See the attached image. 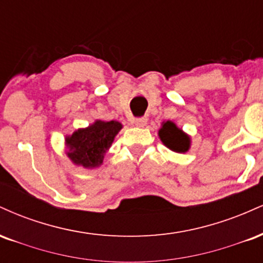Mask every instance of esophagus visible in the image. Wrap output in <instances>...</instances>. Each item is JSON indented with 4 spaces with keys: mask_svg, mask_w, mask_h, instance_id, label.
<instances>
[{
    "mask_svg": "<svg viewBox=\"0 0 263 263\" xmlns=\"http://www.w3.org/2000/svg\"><path fill=\"white\" fill-rule=\"evenodd\" d=\"M135 125L138 127H144L147 125V119L146 117H140V119L135 120Z\"/></svg>",
    "mask_w": 263,
    "mask_h": 263,
    "instance_id": "esophagus-1",
    "label": "esophagus"
}]
</instances>
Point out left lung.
Wrapping results in <instances>:
<instances>
[{
  "mask_svg": "<svg viewBox=\"0 0 263 263\" xmlns=\"http://www.w3.org/2000/svg\"><path fill=\"white\" fill-rule=\"evenodd\" d=\"M158 136L162 143L173 152L185 153L190 149V144H192L190 136L186 135L182 128L178 127L173 121L168 120V121L162 122Z\"/></svg>",
  "mask_w": 263,
  "mask_h": 263,
  "instance_id": "left-lung-1",
  "label": "left lung"
}]
</instances>
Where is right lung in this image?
I'll return each mask as SVG.
<instances>
[{"label":"right lung","mask_w":263,"mask_h":263,"mask_svg":"<svg viewBox=\"0 0 263 263\" xmlns=\"http://www.w3.org/2000/svg\"><path fill=\"white\" fill-rule=\"evenodd\" d=\"M121 128L119 121L95 120L87 127L78 128L71 135L65 136V155L78 167L85 170L100 167Z\"/></svg>","instance_id":"add662e5"}]
</instances>
